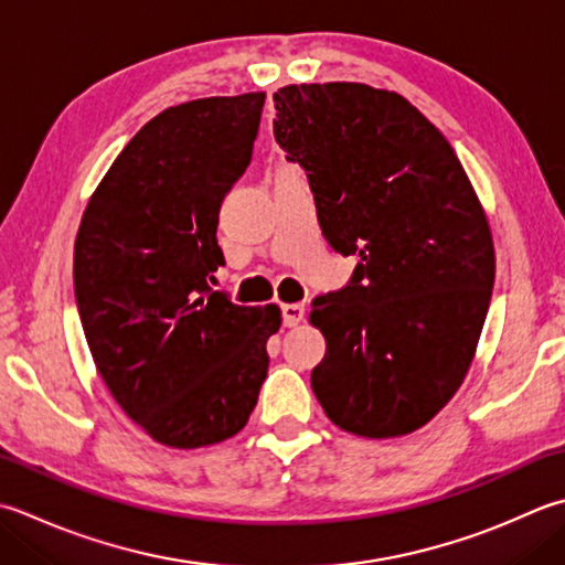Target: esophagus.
Returning a JSON list of instances; mask_svg holds the SVG:
<instances>
[{
    "instance_id": "34e87169",
    "label": "esophagus",
    "mask_w": 565,
    "mask_h": 565,
    "mask_svg": "<svg viewBox=\"0 0 565 565\" xmlns=\"http://www.w3.org/2000/svg\"><path fill=\"white\" fill-rule=\"evenodd\" d=\"M303 306H298V303H284L281 306V316H284V326L286 328H296L298 323H301L303 320Z\"/></svg>"
}]
</instances>
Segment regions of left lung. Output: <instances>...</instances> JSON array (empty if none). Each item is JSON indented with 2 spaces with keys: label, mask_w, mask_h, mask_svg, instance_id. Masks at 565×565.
Wrapping results in <instances>:
<instances>
[{
  "label": "left lung",
  "mask_w": 565,
  "mask_h": 565,
  "mask_svg": "<svg viewBox=\"0 0 565 565\" xmlns=\"http://www.w3.org/2000/svg\"><path fill=\"white\" fill-rule=\"evenodd\" d=\"M274 107V137L308 171L330 247L360 257L308 316L326 338L316 399L348 434H414L478 350L494 284L484 207L448 139L399 93L301 83L279 87Z\"/></svg>",
  "instance_id": "left-lung-1"
}]
</instances>
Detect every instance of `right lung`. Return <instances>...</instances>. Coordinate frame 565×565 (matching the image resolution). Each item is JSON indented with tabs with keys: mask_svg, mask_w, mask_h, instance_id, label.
<instances>
[{
	"mask_svg": "<svg viewBox=\"0 0 565 565\" xmlns=\"http://www.w3.org/2000/svg\"><path fill=\"white\" fill-rule=\"evenodd\" d=\"M264 93L201 97L149 119L99 181L77 227L75 301L109 394L169 448L239 434L267 377L279 306H237L217 217L252 159Z\"/></svg>",
	"mask_w": 565,
	"mask_h": 565,
	"instance_id": "1",
	"label": "right lung"
}]
</instances>
